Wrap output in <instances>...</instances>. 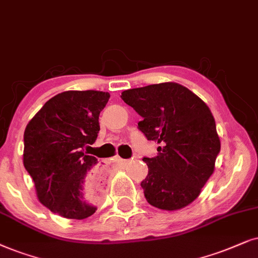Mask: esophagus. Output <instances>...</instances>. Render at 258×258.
<instances>
[{"label": "esophagus", "mask_w": 258, "mask_h": 258, "mask_svg": "<svg viewBox=\"0 0 258 258\" xmlns=\"http://www.w3.org/2000/svg\"><path fill=\"white\" fill-rule=\"evenodd\" d=\"M113 160H114V161H118V163H122V161H125V160L122 159V158H120L119 156H115L114 158H113Z\"/></svg>", "instance_id": "1"}]
</instances>
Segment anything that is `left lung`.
I'll return each instance as SVG.
<instances>
[{"label": "left lung", "mask_w": 258, "mask_h": 258, "mask_svg": "<svg viewBox=\"0 0 258 258\" xmlns=\"http://www.w3.org/2000/svg\"><path fill=\"white\" fill-rule=\"evenodd\" d=\"M121 99L143 116L140 131L160 145L157 157L143 159L149 166L142 181L146 201L165 211L187 207L214 173L221 151L209 106L177 82L127 89Z\"/></svg>", "instance_id": "left-lung-1"}]
</instances>
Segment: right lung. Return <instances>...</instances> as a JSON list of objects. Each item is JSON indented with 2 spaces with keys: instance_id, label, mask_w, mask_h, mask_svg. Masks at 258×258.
I'll use <instances>...</instances> for the list:
<instances>
[{
  "instance_id": "obj_1",
  "label": "right lung",
  "mask_w": 258,
  "mask_h": 258,
  "mask_svg": "<svg viewBox=\"0 0 258 258\" xmlns=\"http://www.w3.org/2000/svg\"><path fill=\"white\" fill-rule=\"evenodd\" d=\"M108 99L107 92H62L27 123L23 165L40 203L63 218L92 216L104 194L98 159L84 149L97 140L99 114Z\"/></svg>"
}]
</instances>
